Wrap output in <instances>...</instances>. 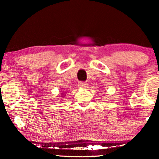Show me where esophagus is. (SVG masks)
<instances>
[{
	"label": "esophagus",
	"instance_id": "esophagus-1",
	"mask_svg": "<svg viewBox=\"0 0 159 159\" xmlns=\"http://www.w3.org/2000/svg\"><path fill=\"white\" fill-rule=\"evenodd\" d=\"M78 84H79L80 88H85L88 87V84H87V82H80L79 83H78Z\"/></svg>",
	"mask_w": 159,
	"mask_h": 159
}]
</instances>
